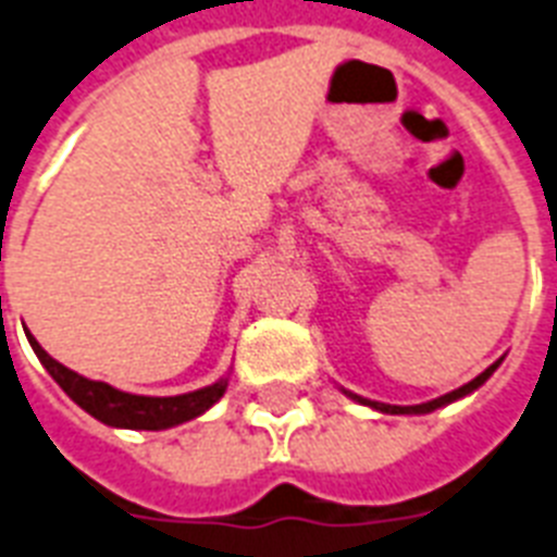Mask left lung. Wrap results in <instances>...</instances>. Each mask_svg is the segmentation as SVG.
<instances>
[{
	"label": "left lung",
	"instance_id": "obj_1",
	"mask_svg": "<svg viewBox=\"0 0 557 557\" xmlns=\"http://www.w3.org/2000/svg\"><path fill=\"white\" fill-rule=\"evenodd\" d=\"M498 364H500V361H495V364H490V367H486V370L481 372V375H478V379H472L470 384H463V387L453 389V393L441 395V398H435V401L416 404V407H393V404L367 401V398H361V395H352V393H347V395H352V398H356L358 404H367V407H372V410L389 412V416H410V412H433V410H438V407H444V404H449V401H458V398H463V395H470L472 389H478V387H481V384H484V381L490 379V375H493L495 370H498Z\"/></svg>",
	"mask_w": 557,
	"mask_h": 557
}]
</instances>
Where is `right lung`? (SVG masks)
Returning <instances> with one entry per match:
<instances>
[{"label": "right lung", "instance_id": "right-lung-1", "mask_svg": "<svg viewBox=\"0 0 557 557\" xmlns=\"http://www.w3.org/2000/svg\"><path fill=\"white\" fill-rule=\"evenodd\" d=\"M27 342H30L34 352L39 356L45 370L53 375V381H57L59 387L71 395L82 410L90 412V416L99 418V421L108 426H127V430H168V426H176L182 424V421H190V418L210 410V407L222 398L224 389H227V381L222 379L205 389H196V393L185 395H170V398L131 395L122 393V389L116 387H110L104 381H90L85 379V375H79V372L67 370L64 364H59L57 358H50L48 352L41 350L39 342H36L30 333H27Z\"/></svg>", "mask_w": 557, "mask_h": 557}]
</instances>
